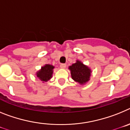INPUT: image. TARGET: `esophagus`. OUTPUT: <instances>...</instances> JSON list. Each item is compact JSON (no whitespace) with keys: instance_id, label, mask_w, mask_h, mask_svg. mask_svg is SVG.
I'll return each instance as SVG.
<instances>
[{"instance_id":"esophagus-1","label":"esophagus","mask_w":130,"mask_h":130,"mask_svg":"<svg viewBox=\"0 0 130 130\" xmlns=\"http://www.w3.org/2000/svg\"><path fill=\"white\" fill-rule=\"evenodd\" d=\"M60 67L61 69H65V67H66V64L65 63H62L60 65Z\"/></svg>"}]
</instances>
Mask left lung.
I'll return each instance as SVG.
<instances>
[{
  "label": "left lung",
  "instance_id": "8db88e82",
  "mask_svg": "<svg viewBox=\"0 0 130 130\" xmlns=\"http://www.w3.org/2000/svg\"><path fill=\"white\" fill-rule=\"evenodd\" d=\"M69 69L71 71L72 78L79 84H84L90 80L92 71L80 61L77 60L75 63L69 66Z\"/></svg>",
  "mask_w": 130,
  "mask_h": 130
}]
</instances>
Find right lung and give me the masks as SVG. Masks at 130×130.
Masks as SVG:
<instances>
[{
  "mask_svg": "<svg viewBox=\"0 0 130 130\" xmlns=\"http://www.w3.org/2000/svg\"><path fill=\"white\" fill-rule=\"evenodd\" d=\"M54 67L52 65L46 64L42 67L41 69L37 73V76L42 82H47L52 77L53 69Z\"/></svg>",
  "mask_w": 130,
  "mask_h": 130,
  "instance_id": "1",
  "label": "right lung"
}]
</instances>
